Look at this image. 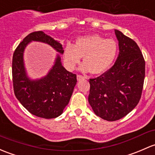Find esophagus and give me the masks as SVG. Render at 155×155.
<instances>
[{
	"instance_id": "1",
	"label": "esophagus",
	"mask_w": 155,
	"mask_h": 155,
	"mask_svg": "<svg viewBox=\"0 0 155 155\" xmlns=\"http://www.w3.org/2000/svg\"><path fill=\"white\" fill-rule=\"evenodd\" d=\"M84 79V76H81V75H77V80H78V81L82 80V79Z\"/></svg>"
}]
</instances>
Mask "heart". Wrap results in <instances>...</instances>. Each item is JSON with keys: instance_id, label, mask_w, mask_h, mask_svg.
<instances>
[{"instance_id": "obj_1", "label": "heart", "mask_w": 155, "mask_h": 155, "mask_svg": "<svg viewBox=\"0 0 155 155\" xmlns=\"http://www.w3.org/2000/svg\"><path fill=\"white\" fill-rule=\"evenodd\" d=\"M117 53L118 45L114 39L89 35L79 38L75 45L68 44L64 48V60L67 68L72 70L83 56L84 62L79 68L80 71L100 74L110 68Z\"/></svg>"}]
</instances>
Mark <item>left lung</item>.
Returning <instances> with one entry per match:
<instances>
[{
	"label": "left lung",
	"mask_w": 155,
	"mask_h": 155,
	"mask_svg": "<svg viewBox=\"0 0 155 155\" xmlns=\"http://www.w3.org/2000/svg\"><path fill=\"white\" fill-rule=\"evenodd\" d=\"M119 55L110 70L91 79L88 102L97 116L115 121L126 116L139 102L145 79V61L136 42L114 30Z\"/></svg>",
	"instance_id": "left-lung-1"
}]
</instances>
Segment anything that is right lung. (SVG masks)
Instances as JSON below:
<instances>
[{"label":"right lung","mask_w":155,"mask_h":155,"mask_svg":"<svg viewBox=\"0 0 155 155\" xmlns=\"http://www.w3.org/2000/svg\"><path fill=\"white\" fill-rule=\"evenodd\" d=\"M32 41L47 43L59 53L48 74L40 79L29 78L24 64V50ZM63 53L62 45L43 31L29 34L15 50L12 58L15 95L23 106L35 116L45 119L56 118L69 103L77 80L76 74L62 66L60 54Z\"/></svg>","instance_id":"obj_1"}]
</instances>
